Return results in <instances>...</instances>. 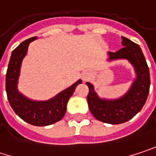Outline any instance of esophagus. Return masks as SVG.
I'll return each mask as SVG.
<instances>
[{"instance_id": "34e87169", "label": "esophagus", "mask_w": 156, "mask_h": 156, "mask_svg": "<svg viewBox=\"0 0 156 156\" xmlns=\"http://www.w3.org/2000/svg\"><path fill=\"white\" fill-rule=\"evenodd\" d=\"M88 76H89V74H88V73H84V74H83V76H82V78H83V79H86V78H87Z\"/></svg>"}]
</instances>
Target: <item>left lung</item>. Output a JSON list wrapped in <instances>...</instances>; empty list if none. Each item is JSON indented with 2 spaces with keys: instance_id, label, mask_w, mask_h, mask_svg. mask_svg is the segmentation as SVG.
Returning <instances> with one entry per match:
<instances>
[{
  "instance_id": "left-lung-1",
  "label": "left lung",
  "mask_w": 156,
  "mask_h": 156,
  "mask_svg": "<svg viewBox=\"0 0 156 156\" xmlns=\"http://www.w3.org/2000/svg\"><path fill=\"white\" fill-rule=\"evenodd\" d=\"M121 39L124 47L116 52H108V60L125 58L135 68L136 78L129 90L119 98L103 99L98 96L94 86L87 82L89 89L87 99L90 112L98 120L112 125L122 124L133 118L145 104L150 88L149 68L140 46L126 37Z\"/></svg>"
}]
</instances>
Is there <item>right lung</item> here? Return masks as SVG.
<instances>
[{"instance_id":"1","label":"right lung","mask_w":156,"mask_h":156,"mask_svg":"<svg viewBox=\"0 0 156 156\" xmlns=\"http://www.w3.org/2000/svg\"><path fill=\"white\" fill-rule=\"evenodd\" d=\"M36 39L33 37L26 40L12 51L6 73V93L12 108L22 120L32 126H45L62 119L69 99L82 80L78 79L72 86L46 101L31 100L20 93L17 85L21 62L27 54L29 44Z\"/></svg>"}]
</instances>
